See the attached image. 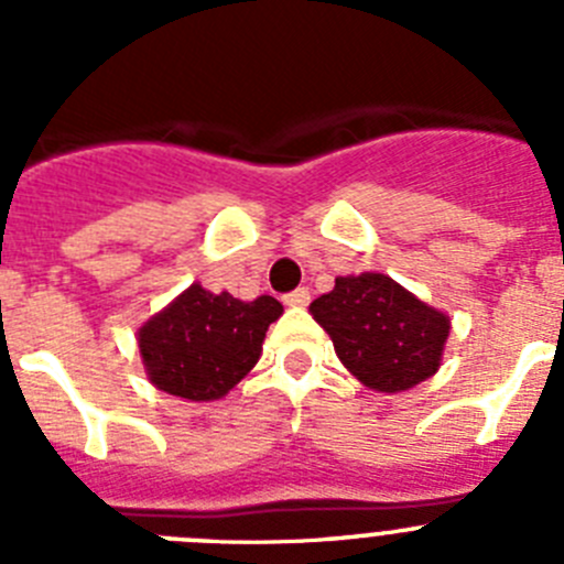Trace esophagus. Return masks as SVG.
I'll return each mask as SVG.
<instances>
[{
	"label": "esophagus",
	"instance_id": "34e87169",
	"mask_svg": "<svg viewBox=\"0 0 564 564\" xmlns=\"http://www.w3.org/2000/svg\"><path fill=\"white\" fill-rule=\"evenodd\" d=\"M282 302H285L288 307H305L307 302H311V291H307V288H296V291L288 293Z\"/></svg>",
	"mask_w": 564,
	"mask_h": 564
}]
</instances>
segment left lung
<instances>
[{
    "label": "left lung",
    "instance_id": "1",
    "mask_svg": "<svg viewBox=\"0 0 564 564\" xmlns=\"http://www.w3.org/2000/svg\"><path fill=\"white\" fill-rule=\"evenodd\" d=\"M311 316L325 327L338 361L372 392H403L435 376L452 318L387 273L338 276Z\"/></svg>",
    "mask_w": 564,
    "mask_h": 564
}]
</instances>
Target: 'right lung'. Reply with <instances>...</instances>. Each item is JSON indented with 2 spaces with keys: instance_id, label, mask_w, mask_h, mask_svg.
I'll return each mask as SVG.
<instances>
[{
  "instance_id": "obj_1",
  "label": "right lung",
  "mask_w": 564,
  "mask_h": 564,
  "mask_svg": "<svg viewBox=\"0 0 564 564\" xmlns=\"http://www.w3.org/2000/svg\"><path fill=\"white\" fill-rule=\"evenodd\" d=\"M279 316L282 305L273 296L242 302L194 282L138 327L147 378L186 401L226 398L253 370L268 327Z\"/></svg>"
}]
</instances>
